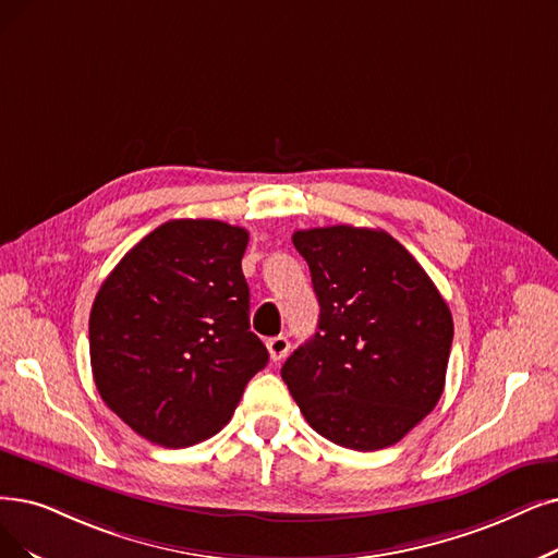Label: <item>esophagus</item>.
I'll list each match as a JSON object with an SVG mask.
<instances>
[{
    "mask_svg": "<svg viewBox=\"0 0 558 558\" xmlns=\"http://www.w3.org/2000/svg\"><path fill=\"white\" fill-rule=\"evenodd\" d=\"M267 352H270V360L272 362H281L283 356L288 354V350H291V341H288L286 337H272L267 339Z\"/></svg>",
    "mask_w": 558,
    "mask_h": 558,
    "instance_id": "esophagus-1",
    "label": "esophagus"
}]
</instances>
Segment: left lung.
Returning <instances> with one entry per match:
<instances>
[{
  "label": "left lung",
  "mask_w": 558,
  "mask_h": 558,
  "mask_svg": "<svg viewBox=\"0 0 558 558\" xmlns=\"http://www.w3.org/2000/svg\"><path fill=\"white\" fill-rule=\"evenodd\" d=\"M320 304L314 339L281 377L311 428L339 447L377 451L437 405L453 341L451 311L416 258L380 229L293 233Z\"/></svg>",
  "instance_id": "8db88e82"
}]
</instances>
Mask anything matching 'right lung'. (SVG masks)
<instances>
[{"label":"right lung","mask_w":558,"mask_h":558,"mask_svg":"<svg viewBox=\"0 0 558 558\" xmlns=\"http://www.w3.org/2000/svg\"><path fill=\"white\" fill-rule=\"evenodd\" d=\"M250 233L217 219H171L102 281L88 318L94 380L144 439L185 449L225 428L267 364L250 331L242 256Z\"/></svg>","instance_id":"add662e5"}]
</instances>
